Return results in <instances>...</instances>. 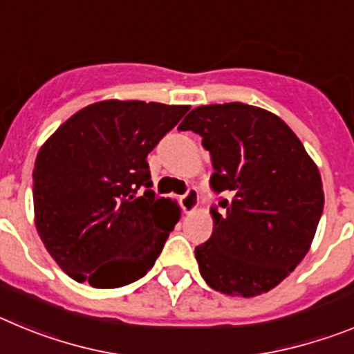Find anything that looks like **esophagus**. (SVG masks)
<instances>
[{
	"label": "esophagus",
	"mask_w": 354,
	"mask_h": 354,
	"mask_svg": "<svg viewBox=\"0 0 354 354\" xmlns=\"http://www.w3.org/2000/svg\"><path fill=\"white\" fill-rule=\"evenodd\" d=\"M180 205H183L184 212L186 214H192V212L196 211V207H198V193H196V189H187L186 195L180 196Z\"/></svg>",
	"instance_id": "obj_1"
}]
</instances>
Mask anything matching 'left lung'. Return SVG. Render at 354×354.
I'll list each match as a JSON object with an SVG mask.
<instances>
[{"label": "left lung", "instance_id": "8db88e82", "mask_svg": "<svg viewBox=\"0 0 354 354\" xmlns=\"http://www.w3.org/2000/svg\"><path fill=\"white\" fill-rule=\"evenodd\" d=\"M209 150L221 211L195 248L200 274L227 296L252 298L286 280L305 259L324 207L314 159L280 117L243 102L198 106L179 126Z\"/></svg>", "mask_w": 354, "mask_h": 354}]
</instances>
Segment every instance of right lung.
Returning <instances> with one entry per match:
<instances>
[{
	"instance_id": "add662e5",
	"label": "right lung",
	"mask_w": 354,
	"mask_h": 354,
	"mask_svg": "<svg viewBox=\"0 0 354 354\" xmlns=\"http://www.w3.org/2000/svg\"><path fill=\"white\" fill-rule=\"evenodd\" d=\"M187 109L118 99L93 102L40 147L33 168L37 232L76 282L115 289L154 266L180 207L149 189L147 156ZM140 187H146L142 197Z\"/></svg>"
}]
</instances>
